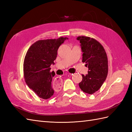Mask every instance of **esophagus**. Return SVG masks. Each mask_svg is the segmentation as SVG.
Masks as SVG:
<instances>
[{"instance_id": "obj_1", "label": "esophagus", "mask_w": 132, "mask_h": 132, "mask_svg": "<svg viewBox=\"0 0 132 132\" xmlns=\"http://www.w3.org/2000/svg\"><path fill=\"white\" fill-rule=\"evenodd\" d=\"M69 75H72V74L71 73H69ZM54 83H55V85H61V83H62V79L60 77H57L56 78H55V80H54Z\"/></svg>"}]
</instances>
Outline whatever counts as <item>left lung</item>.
<instances>
[{"instance_id":"1","label":"left lung","mask_w":132,"mask_h":132,"mask_svg":"<svg viewBox=\"0 0 132 132\" xmlns=\"http://www.w3.org/2000/svg\"><path fill=\"white\" fill-rule=\"evenodd\" d=\"M83 52L82 62L88 66V74L82 75L79 86L85 93L93 94L102 87L107 77L108 58L105 50L99 41L93 38L79 36Z\"/></svg>"}]
</instances>
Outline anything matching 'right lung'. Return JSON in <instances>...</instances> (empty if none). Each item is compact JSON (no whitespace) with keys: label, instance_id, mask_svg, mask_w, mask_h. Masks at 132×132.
Segmentation results:
<instances>
[{"label":"right lung","instance_id":"add662e5","mask_svg":"<svg viewBox=\"0 0 132 132\" xmlns=\"http://www.w3.org/2000/svg\"><path fill=\"white\" fill-rule=\"evenodd\" d=\"M67 37L47 39L36 41L28 50L24 61V77L28 86L38 96L47 99L54 94L52 87L54 71L50 65L54 64L58 47Z\"/></svg>","mask_w":132,"mask_h":132}]
</instances>
